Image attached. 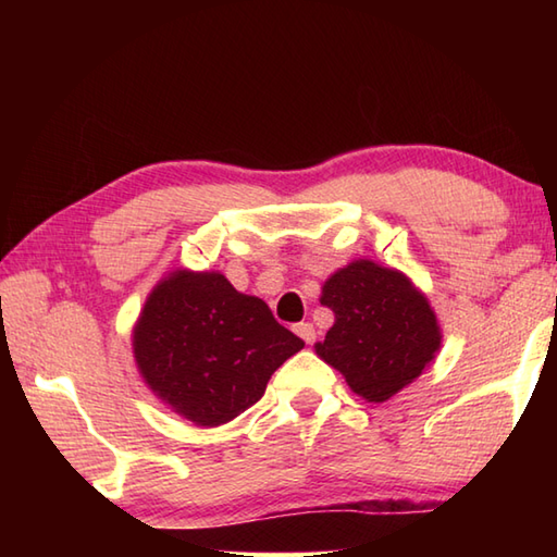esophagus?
I'll use <instances>...</instances> for the list:
<instances>
[{"mask_svg":"<svg viewBox=\"0 0 557 557\" xmlns=\"http://www.w3.org/2000/svg\"><path fill=\"white\" fill-rule=\"evenodd\" d=\"M294 333H297L306 342V345H313V342H315V327L311 323L294 325Z\"/></svg>","mask_w":557,"mask_h":557,"instance_id":"1","label":"esophagus"}]
</instances>
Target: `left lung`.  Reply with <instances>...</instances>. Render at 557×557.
I'll return each mask as SVG.
<instances>
[{
	"instance_id": "8db88e82",
	"label": "left lung",
	"mask_w": 557,
	"mask_h": 557,
	"mask_svg": "<svg viewBox=\"0 0 557 557\" xmlns=\"http://www.w3.org/2000/svg\"><path fill=\"white\" fill-rule=\"evenodd\" d=\"M321 304L335 313V325L315 354L369 401L397 395L441 349L435 311L399 270L354 260L325 280Z\"/></svg>"
}]
</instances>
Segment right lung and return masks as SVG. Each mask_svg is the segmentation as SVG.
Segmentation results:
<instances>
[{
  "instance_id": "add662e5",
  "label": "right lung",
  "mask_w": 557,
  "mask_h": 557,
  "mask_svg": "<svg viewBox=\"0 0 557 557\" xmlns=\"http://www.w3.org/2000/svg\"><path fill=\"white\" fill-rule=\"evenodd\" d=\"M304 347L268 304L220 272L174 270L146 299L134 357L146 385L196 425H222L263 397L270 375Z\"/></svg>"
}]
</instances>
